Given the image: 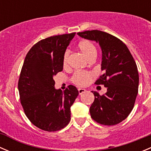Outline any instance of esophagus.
I'll return each mask as SVG.
<instances>
[{"instance_id": "34e87169", "label": "esophagus", "mask_w": 151, "mask_h": 151, "mask_svg": "<svg viewBox=\"0 0 151 151\" xmlns=\"http://www.w3.org/2000/svg\"><path fill=\"white\" fill-rule=\"evenodd\" d=\"M78 91H79V94H80V95H81V94L84 93H85L86 91H85V89H83V88H79Z\"/></svg>"}]
</instances>
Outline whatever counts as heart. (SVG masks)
<instances>
[{
	"mask_svg": "<svg viewBox=\"0 0 151 151\" xmlns=\"http://www.w3.org/2000/svg\"><path fill=\"white\" fill-rule=\"evenodd\" d=\"M79 50L82 54L88 59V60H94L96 57L97 50L96 47L93 42L89 40H83L77 45ZM68 57H69V52L68 50L63 52L62 63L64 68H67L68 66ZM93 77V74L89 71H77L74 72L71 77V81L75 85L78 86H85L91 82Z\"/></svg>",
	"mask_w": 151,
	"mask_h": 151,
	"instance_id": "obj_1",
	"label": "heart"
}]
</instances>
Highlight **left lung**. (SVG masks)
Returning a JSON list of instances; mask_svg holds the SVG:
<instances>
[{
    "label": "left lung",
    "mask_w": 151,
    "mask_h": 151,
    "mask_svg": "<svg viewBox=\"0 0 151 151\" xmlns=\"http://www.w3.org/2000/svg\"><path fill=\"white\" fill-rule=\"evenodd\" d=\"M77 34L98 42L102 51L104 74L95 84L104 85L107 91L101 96L91 91L95 96L90 107L91 118L105 126L122 122L133 109L138 93L139 74L133 56L122 41L106 32L92 30Z\"/></svg>",
    "instance_id": "8db88e82"
}]
</instances>
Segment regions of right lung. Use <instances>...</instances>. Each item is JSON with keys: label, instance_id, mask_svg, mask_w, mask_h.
<instances>
[{"label": "right lung", "instance_id": "right-lung-1", "mask_svg": "<svg viewBox=\"0 0 151 151\" xmlns=\"http://www.w3.org/2000/svg\"><path fill=\"white\" fill-rule=\"evenodd\" d=\"M76 33L50 36L39 41L26 55L19 81L20 103L34 126L46 132H57L71 120L70 107L79 94L74 85L64 91L55 88L53 79L63 71V52Z\"/></svg>", "mask_w": 151, "mask_h": 151}]
</instances>
